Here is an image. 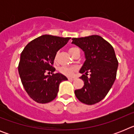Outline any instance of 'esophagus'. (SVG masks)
Listing matches in <instances>:
<instances>
[{"label": "esophagus", "instance_id": "obj_1", "mask_svg": "<svg viewBox=\"0 0 134 134\" xmlns=\"http://www.w3.org/2000/svg\"><path fill=\"white\" fill-rule=\"evenodd\" d=\"M68 80H75V78H68Z\"/></svg>", "mask_w": 134, "mask_h": 134}]
</instances>
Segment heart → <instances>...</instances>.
<instances>
[{"label": "heart", "instance_id": "heart-1", "mask_svg": "<svg viewBox=\"0 0 134 134\" xmlns=\"http://www.w3.org/2000/svg\"><path fill=\"white\" fill-rule=\"evenodd\" d=\"M78 48H70L69 49V52L70 53L71 55H73L75 51ZM57 58H58V54L55 55V60H56ZM59 71H60V73H62L64 75H66L67 76H71L73 75V74L76 71V68L74 67H64V66H63V67L59 68Z\"/></svg>", "mask_w": 134, "mask_h": 134}]
</instances>
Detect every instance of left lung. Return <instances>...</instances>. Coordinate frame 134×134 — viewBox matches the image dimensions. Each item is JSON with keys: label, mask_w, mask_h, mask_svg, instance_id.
I'll return each instance as SVG.
<instances>
[{"label": "left lung", "mask_w": 134, "mask_h": 134, "mask_svg": "<svg viewBox=\"0 0 134 134\" xmlns=\"http://www.w3.org/2000/svg\"><path fill=\"white\" fill-rule=\"evenodd\" d=\"M72 43L85 53V61L79 72L84 81L83 87L74 93L80 102L93 105L103 99L116 79L118 61L113 48L99 35L72 38ZM90 73L89 77L87 76Z\"/></svg>", "instance_id": "1"}]
</instances>
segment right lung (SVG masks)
<instances>
[{
    "label": "right lung",
    "instance_id": "obj_1",
    "mask_svg": "<svg viewBox=\"0 0 134 134\" xmlns=\"http://www.w3.org/2000/svg\"><path fill=\"white\" fill-rule=\"evenodd\" d=\"M70 37L43 35L30 41L20 56L19 73L25 90L33 100L47 103L56 97L59 85L68 79L61 73L46 75L55 70L53 67L57 52Z\"/></svg>",
    "mask_w": 134,
    "mask_h": 134
}]
</instances>
